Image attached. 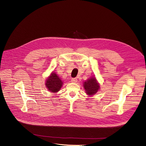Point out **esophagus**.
<instances>
[{
  "label": "esophagus",
  "mask_w": 146,
  "mask_h": 146,
  "mask_svg": "<svg viewBox=\"0 0 146 146\" xmlns=\"http://www.w3.org/2000/svg\"><path fill=\"white\" fill-rule=\"evenodd\" d=\"M71 81H72V82H74V83H76V82H77V79L76 78H72V80H71Z\"/></svg>",
  "instance_id": "obj_1"
}]
</instances>
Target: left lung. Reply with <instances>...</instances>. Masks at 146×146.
<instances>
[{"mask_svg":"<svg viewBox=\"0 0 146 146\" xmlns=\"http://www.w3.org/2000/svg\"><path fill=\"white\" fill-rule=\"evenodd\" d=\"M85 92L89 96L96 94L100 90V85L95 76H92L83 82Z\"/></svg>","mask_w":146,"mask_h":146,"instance_id":"left-lung-1","label":"left lung"}]
</instances>
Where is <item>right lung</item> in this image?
Segmentation results:
<instances>
[{
	"instance_id": "right-lung-1",
	"label": "right lung",
	"mask_w": 146,
	"mask_h": 146,
	"mask_svg": "<svg viewBox=\"0 0 146 146\" xmlns=\"http://www.w3.org/2000/svg\"><path fill=\"white\" fill-rule=\"evenodd\" d=\"M64 81H62L55 72H52L47 77L45 82L46 88L51 93L56 94L59 92L63 86Z\"/></svg>"
}]
</instances>
